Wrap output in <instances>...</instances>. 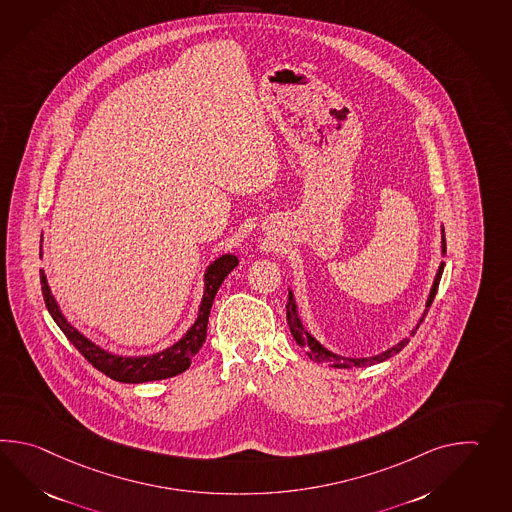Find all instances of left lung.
Returning <instances> with one entry per match:
<instances>
[{"mask_svg": "<svg viewBox=\"0 0 512 512\" xmlns=\"http://www.w3.org/2000/svg\"><path fill=\"white\" fill-rule=\"evenodd\" d=\"M444 253H446V242H444V228H441V257H444ZM443 270L444 262H441V264H439V268H437V273H435V279H433L428 299H426V308H424L421 318L417 321V325H415L413 329L409 330V336H415V332L419 329V325L424 321V316L428 314V308L432 305L433 297L437 294V288H439V283H441ZM286 321H288V327H290V332H292L294 340H296L299 347H303V351L307 353L308 358H310L312 362L327 364L329 367H334V369H354V367H365V365L382 364V362H386L387 358H391V356H395V354L400 353V351H402V349H404V347L409 343V338H404V340H400L398 343H395L393 347L386 349L384 353H378L375 354V356H364V358L343 356V354L332 353V351L327 349V347H325V345H323L316 336H312V334H310V330L305 327L303 319L299 316V308H297L296 296H294L292 288H288Z\"/></svg>", "mask_w": 512, "mask_h": 512, "instance_id": "left-lung-1", "label": "left lung"}]
</instances>
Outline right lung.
<instances>
[{"label":"right lung","mask_w":512,"mask_h":512,"mask_svg":"<svg viewBox=\"0 0 512 512\" xmlns=\"http://www.w3.org/2000/svg\"><path fill=\"white\" fill-rule=\"evenodd\" d=\"M40 257H42V246H40ZM237 264L239 259L233 253H224L216 257L215 261L209 262L204 272V294L198 305V314L193 325L185 330L180 340L174 341L169 347L161 349L158 353L139 354V356L112 353L103 349L101 345H97L95 341H91L86 334H82L77 327H73L62 314L57 299L49 288L44 270H40V283H42V294L51 318L55 319V323L66 334V338L93 367H97L101 373L114 378L117 382L143 384V382H154V380H165V378L182 375L183 371L189 369L191 358L204 345L207 319H209L216 292L231 270L237 268Z\"/></svg>","instance_id":"obj_1"}]
</instances>
